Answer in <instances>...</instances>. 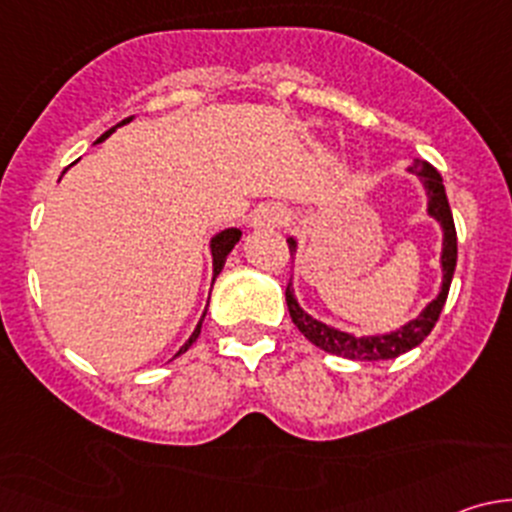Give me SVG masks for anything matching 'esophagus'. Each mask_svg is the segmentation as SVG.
<instances>
[{
	"label": "esophagus",
	"instance_id": "34e87169",
	"mask_svg": "<svg viewBox=\"0 0 512 512\" xmlns=\"http://www.w3.org/2000/svg\"><path fill=\"white\" fill-rule=\"evenodd\" d=\"M287 223V210L280 208V205H262L260 210L252 218V225L255 227H277Z\"/></svg>",
	"mask_w": 512,
	"mask_h": 512
}]
</instances>
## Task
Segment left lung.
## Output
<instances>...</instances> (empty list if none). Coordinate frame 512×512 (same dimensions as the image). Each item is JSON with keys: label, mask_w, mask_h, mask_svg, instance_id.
I'll use <instances>...</instances> for the list:
<instances>
[{"label": "left lung", "mask_w": 512, "mask_h": 512, "mask_svg": "<svg viewBox=\"0 0 512 512\" xmlns=\"http://www.w3.org/2000/svg\"><path fill=\"white\" fill-rule=\"evenodd\" d=\"M411 173H416L418 178L423 180L428 193V215L436 218L443 227V255H441V265H443V285L438 297L428 304L426 309L421 312V317L409 322L406 327L396 329V332L384 334V337H354V334L339 332V329L327 327V324L317 322V319L309 317L302 307L297 304L292 294V285H287L285 297H287V309L292 322L297 324L299 332L314 344V347L324 349L329 354L344 356V359H359V361H381V359H396L399 354L409 352V349L418 347L423 339L431 334V329L436 327L438 317H441V309L446 304L448 289H451V280H453V270H456V260H458V237H456V225H453V213L451 205H448L446 198V188H443V178L431 163L426 160H416L411 165ZM289 252L297 247V242L289 237L287 240Z\"/></svg>", "instance_id": "left-lung-1"}]
</instances>
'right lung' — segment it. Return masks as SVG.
<instances>
[{
	"label": "right lung",
	"mask_w": 512,
	"mask_h": 512,
	"mask_svg": "<svg viewBox=\"0 0 512 512\" xmlns=\"http://www.w3.org/2000/svg\"><path fill=\"white\" fill-rule=\"evenodd\" d=\"M128 121H131V118H126V121H121V123H118V126H123V123H128ZM113 131H116V126H113L111 131L103 133V136L98 138L96 143H101L103 138L111 136ZM240 235H242V232L237 230V227H230V230H223V232H220V235H215V237H213V242H210V250H213V277H218V275H220V270H223V265H225V257L230 255V250H232V247H235V242L240 240ZM203 319H205V314H203ZM203 319H200L198 327H195V332L190 334V339H188V342L183 344V347H180V352H178V354L188 352L190 344H193L195 339H198L200 327H203ZM178 354H175V356H178Z\"/></svg>",
	"instance_id": "1"
}]
</instances>
